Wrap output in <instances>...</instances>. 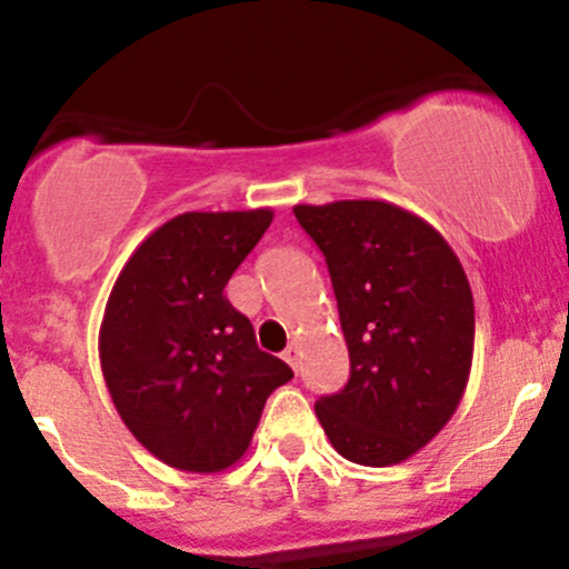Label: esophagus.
<instances>
[{"label": "esophagus", "instance_id": "esophagus-1", "mask_svg": "<svg viewBox=\"0 0 569 569\" xmlns=\"http://www.w3.org/2000/svg\"><path fill=\"white\" fill-rule=\"evenodd\" d=\"M283 360L286 363L291 366V369H300V347H297V343H289V347H286V352H283Z\"/></svg>", "mask_w": 569, "mask_h": 569}]
</instances>
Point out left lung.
I'll use <instances>...</instances> for the list:
<instances>
[{
  "label": "left lung",
  "mask_w": 569,
  "mask_h": 569,
  "mask_svg": "<svg viewBox=\"0 0 569 569\" xmlns=\"http://www.w3.org/2000/svg\"><path fill=\"white\" fill-rule=\"evenodd\" d=\"M325 252L349 349V382L317 416L349 462H405L449 423L473 363V295L457 252L386 200L295 206Z\"/></svg>",
  "instance_id": "1"
}]
</instances>
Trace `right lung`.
<instances>
[{
  "label": "right lung",
  "mask_w": 569,
  "mask_h": 569,
  "mask_svg": "<svg viewBox=\"0 0 569 569\" xmlns=\"http://www.w3.org/2000/svg\"><path fill=\"white\" fill-rule=\"evenodd\" d=\"M272 217V209L178 214L114 280L99 332L101 371L129 432L170 468H231L267 396L295 377L258 349L250 319L222 295Z\"/></svg>",
  "instance_id": "add662e5"
}]
</instances>
